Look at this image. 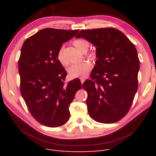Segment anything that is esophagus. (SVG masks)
<instances>
[{
    "label": "esophagus",
    "mask_w": 156,
    "mask_h": 156,
    "mask_svg": "<svg viewBox=\"0 0 156 156\" xmlns=\"http://www.w3.org/2000/svg\"><path fill=\"white\" fill-rule=\"evenodd\" d=\"M85 80V78H83V77H81V78H80V80H81V84H83V83Z\"/></svg>",
    "instance_id": "obj_1"
}]
</instances>
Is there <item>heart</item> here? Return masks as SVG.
<instances>
[{
  "mask_svg": "<svg viewBox=\"0 0 156 156\" xmlns=\"http://www.w3.org/2000/svg\"><path fill=\"white\" fill-rule=\"evenodd\" d=\"M73 45L79 51L82 53H85L89 48V44L87 40L83 39H77L73 42ZM87 57L90 59L95 61L97 58V55L95 52H90ZM57 59L60 64L63 66H68L69 62L64 58L63 54V48H61L57 53ZM92 65L88 61H83L78 64L72 65L68 69V72L69 77L71 78L84 77L87 75V74L91 69Z\"/></svg>",
  "mask_w": 156,
  "mask_h": 156,
  "instance_id": "1",
  "label": "heart"
}]
</instances>
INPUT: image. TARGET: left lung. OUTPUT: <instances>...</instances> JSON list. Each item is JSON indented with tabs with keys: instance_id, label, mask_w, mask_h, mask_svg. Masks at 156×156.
<instances>
[{
	"instance_id": "8db88e82",
	"label": "left lung",
	"mask_w": 156,
	"mask_h": 156,
	"mask_svg": "<svg viewBox=\"0 0 156 156\" xmlns=\"http://www.w3.org/2000/svg\"><path fill=\"white\" fill-rule=\"evenodd\" d=\"M83 38L96 47L97 60L82 88L92 119L101 123L116 122L126 116L138 88L140 69L136 49L121 31L112 28L82 30Z\"/></svg>"
}]
</instances>
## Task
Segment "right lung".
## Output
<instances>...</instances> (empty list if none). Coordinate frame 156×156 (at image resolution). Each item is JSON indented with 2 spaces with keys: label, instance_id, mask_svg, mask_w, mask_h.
I'll list each match as a JSON object with an SVG mask.
<instances>
[{
  "label": "right lung",
  "instance_id": "1",
  "mask_svg": "<svg viewBox=\"0 0 156 156\" xmlns=\"http://www.w3.org/2000/svg\"><path fill=\"white\" fill-rule=\"evenodd\" d=\"M79 31L47 28L27 38L18 61L21 94L30 113L48 127L64 125L69 106L81 88L79 79L65 84L67 73L57 59L63 43Z\"/></svg>",
  "mask_w": 156,
  "mask_h": 156
}]
</instances>
